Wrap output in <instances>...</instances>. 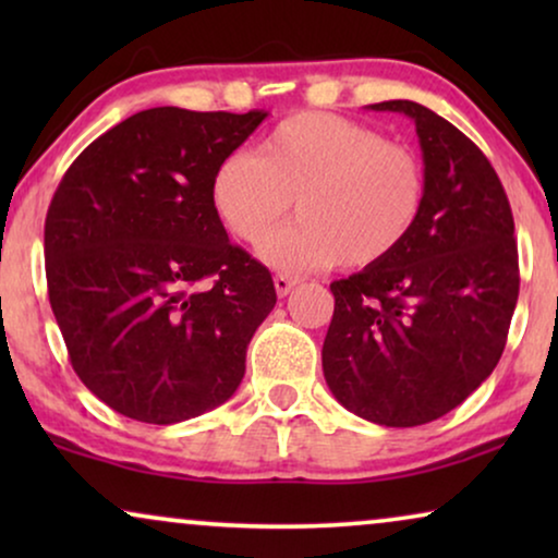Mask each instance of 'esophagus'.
Segmentation results:
<instances>
[{
	"label": "esophagus",
	"mask_w": 558,
	"mask_h": 558,
	"mask_svg": "<svg viewBox=\"0 0 558 558\" xmlns=\"http://www.w3.org/2000/svg\"><path fill=\"white\" fill-rule=\"evenodd\" d=\"M294 287H296L294 277H287V274H277V277H274V289H277L279 296H287Z\"/></svg>",
	"instance_id": "obj_1"
}]
</instances>
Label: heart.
Wrapping results in <instances>:
<instances>
[{"label": "heart", "mask_w": 558, "mask_h": 558, "mask_svg": "<svg viewBox=\"0 0 558 558\" xmlns=\"http://www.w3.org/2000/svg\"><path fill=\"white\" fill-rule=\"evenodd\" d=\"M210 201L235 239L262 243L292 208L300 216L262 246L281 271L368 269L399 251L418 223L426 172L414 149L376 129L323 111L294 113L256 155L233 151L216 167Z\"/></svg>", "instance_id": "1"}]
</instances>
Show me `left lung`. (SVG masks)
I'll return each mask as SVG.
<instances>
[{
  "label": "left lung",
  "instance_id": "obj_1",
  "mask_svg": "<svg viewBox=\"0 0 558 558\" xmlns=\"http://www.w3.org/2000/svg\"><path fill=\"white\" fill-rule=\"evenodd\" d=\"M426 201L391 258L332 281L323 371L335 399L384 426H418L468 399L498 365L518 302L513 213L487 157L416 101Z\"/></svg>",
  "mask_w": 558,
  "mask_h": 558
}]
</instances>
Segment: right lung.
<instances>
[{
  "instance_id": "right-lung-1",
  "label": "right lung",
  "mask_w": 558,
  "mask_h": 558,
  "mask_svg": "<svg viewBox=\"0 0 558 558\" xmlns=\"http://www.w3.org/2000/svg\"><path fill=\"white\" fill-rule=\"evenodd\" d=\"M266 117L140 111L88 144L52 195V315L73 371L119 414L187 422L241 386L277 289L228 241L210 180Z\"/></svg>"
}]
</instances>
